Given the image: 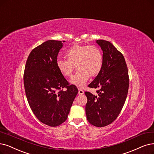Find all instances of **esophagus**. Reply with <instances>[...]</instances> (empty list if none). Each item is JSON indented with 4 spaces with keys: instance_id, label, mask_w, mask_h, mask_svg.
<instances>
[{
    "instance_id": "1",
    "label": "esophagus",
    "mask_w": 154,
    "mask_h": 154,
    "mask_svg": "<svg viewBox=\"0 0 154 154\" xmlns=\"http://www.w3.org/2000/svg\"><path fill=\"white\" fill-rule=\"evenodd\" d=\"M78 94L79 95H83V94H84V91L82 89H81V88H79L78 89Z\"/></svg>"
}]
</instances>
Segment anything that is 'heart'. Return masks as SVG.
<instances>
[{
    "mask_svg": "<svg viewBox=\"0 0 154 154\" xmlns=\"http://www.w3.org/2000/svg\"><path fill=\"white\" fill-rule=\"evenodd\" d=\"M65 55L67 59L57 58L56 60L57 68L64 76L69 77L76 65L78 70L70 82L78 87H83L90 75L95 76L102 69L103 55L96 46L74 44L66 49Z\"/></svg>",
    "mask_w": 154,
    "mask_h": 154,
    "instance_id": "heart-1",
    "label": "heart"
}]
</instances>
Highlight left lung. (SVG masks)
I'll list each match as a JSON object with an SVG mask.
<instances>
[{"mask_svg": "<svg viewBox=\"0 0 154 154\" xmlns=\"http://www.w3.org/2000/svg\"><path fill=\"white\" fill-rule=\"evenodd\" d=\"M97 43L103 51V67L88 85L97 89V95L85 92L87 97L85 110L91 125L104 127L111 124L120 114L127 97L130 79L122 53L108 41L98 40Z\"/></svg>", "mask_w": 154, "mask_h": 154, "instance_id": "obj_1", "label": "left lung"}]
</instances>
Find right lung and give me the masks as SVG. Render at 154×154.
I'll use <instances>...</instances> for the list:
<instances>
[{
  "mask_svg": "<svg viewBox=\"0 0 154 154\" xmlns=\"http://www.w3.org/2000/svg\"><path fill=\"white\" fill-rule=\"evenodd\" d=\"M63 43L48 40L30 52L24 67V86L29 106L46 125L56 127L67 119L78 90L57 68Z\"/></svg>",
  "mask_w": 154,
  "mask_h": 154,
  "instance_id": "add662e5",
  "label": "right lung"
}]
</instances>
